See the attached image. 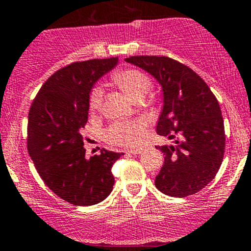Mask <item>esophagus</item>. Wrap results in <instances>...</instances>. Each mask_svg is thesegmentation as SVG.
<instances>
[{"label":"esophagus","mask_w":251,"mask_h":251,"mask_svg":"<svg viewBox=\"0 0 251 251\" xmlns=\"http://www.w3.org/2000/svg\"><path fill=\"white\" fill-rule=\"evenodd\" d=\"M142 151H143V148H136V149H130V151H127V153L133 154V155H137V154H141Z\"/></svg>","instance_id":"34e87169"}]
</instances>
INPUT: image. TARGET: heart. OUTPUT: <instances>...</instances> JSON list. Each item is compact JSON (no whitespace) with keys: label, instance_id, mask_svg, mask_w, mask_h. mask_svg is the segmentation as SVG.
Wrapping results in <instances>:
<instances>
[{"label":"heart","instance_id":"heart-1","mask_svg":"<svg viewBox=\"0 0 251 251\" xmlns=\"http://www.w3.org/2000/svg\"><path fill=\"white\" fill-rule=\"evenodd\" d=\"M111 80L124 91L131 100H141L151 85V77L146 73L135 68H126V69L118 70L111 75ZM103 90L100 87H95L90 92L88 97V107L91 111H97L102 105ZM146 121L143 119L131 121H116L111 124L104 133L105 140L113 144L119 146H136L143 137Z\"/></svg>","mask_w":251,"mask_h":251}]
</instances>
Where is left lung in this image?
<instances>
[{"label": "left lung", "instance_id": "obj_1", "mask_svg": "<svg viewBox=\"0 0 251 251\" xmlns=\"http://www.w3.org/2000/svg\"><path fill=\"white\" fill-rule=\"evenodd\" d=\"M125 60L149 73L163 88L156 132L175 144L156 147L165 158L155 187L177 198L198 193L224 159L226 136L216 97L197 73L173 58L133 55Z\"/></svg>", "mask_w": 251, "mask_h": 251}]
</instances>
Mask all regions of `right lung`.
I'll list each match as a JSON object with an SVG mask.
<instances>
[{"instance_id": "obj_1", "label": "right lung", "mask_w": 251, "mask_h": 251, "mask_svg": "<svg viewBox=\"0 0 251 251\" xmlns=\"http://www.w3.org/2000/svg\"><path fill=\"white\" fill-rule=\"evenodd\" d=\"M118 64V57L75 62L40 88L27 120V151L45 184L63 201L88 206L113 191V164L123 153L103 148L86 159L81 130L88 119L93 85Z\"/></svg>"}]
</instances>
